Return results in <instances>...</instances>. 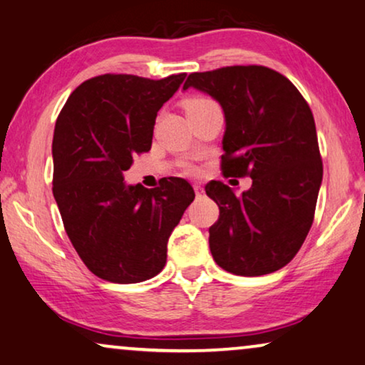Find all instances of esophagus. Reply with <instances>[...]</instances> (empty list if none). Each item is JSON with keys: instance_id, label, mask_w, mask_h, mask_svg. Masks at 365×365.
<instances>
[{"instance_id": "34e87169", "label": "esophagus", "mask_w": 365, "mask_h": 365, "mask_svg": "<svg viewBox=\"0 0 365 365\" xmlns=\"http://www.w3.org/2000/svg\"><path fill=\"white\" fill-rule=\"evenodd\" d=\"M193 190H195V193H197V195H200V193L203 192V190H202V187H200V185H198V183H195V185H193Z\"/></svg>"}]
</instances>
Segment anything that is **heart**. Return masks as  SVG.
<instances>
[{"label":"heart","instance_id":"heart-1","mask_svg":"<svg viewBox=\"0 0 365 365\" xmlns=\"http://www.w3.org/2000/svg\"><path fill=\"white\" fill-rule=\"evenodd\" d=\"M208 103H213L210 98H203V96H195V98H190L185 103V108L187 110H192V108H200V106H205ZM183 170H185L187 173H197V167L192 163H183Z\"/></svg>","mask_w":365,"mask_h":365}]
</instances>
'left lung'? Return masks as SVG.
Instances as JSON below:
<instances>
[{"label":"left lung","mask_w":365,"mask_h":365,"mask_svg":"<svg viewBox=\"0 0 365 365\" xmlns=\"http://www.w3.org/2000/svg\"><path fill=\"white\" fill-rule=\"evenodd\" d=\"M190 86L225 113L222 173L252 178L240 195L215 180L205 187L220 210L208 228L213 260L235 275L272 274L297 255L314 222L324 167L312 110L289 78L262 65L190 73Z\"/></svg>","instance_id":"1"}]
</instances>
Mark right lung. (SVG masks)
I'll return each instance as SVG.
<instances>
[{
    "mask_svg": "<svg viewBox=\"0 0 365 365\" xmlns=\"http://www.w3.org/2000/svg\"><path fill=\"white\" fill-rule=\"evenodd\" d=\"M185 73L162 80L106 73L70 95L53 133V195L91 274L137 284L162 272L167 242L195 198L185 180L126 187L123 172L152 148L158 110Z\"/></svg>",
    "mask_w": 365,
    "mask_h": 365,
    "instance_id": "right-lung-1",
    "label": "right lung"
}]
</instances>
